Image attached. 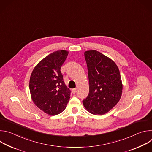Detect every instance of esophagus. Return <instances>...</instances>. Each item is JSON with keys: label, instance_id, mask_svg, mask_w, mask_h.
<instances>
[{"label": "esophagus", "instance_id": "34e87169", "mask_svg": "<svg viewBox=\"0 0 152 152\" xmlns=\"http://www.w3.org/2000/svg\"><path fill=\"white\" fill-rule=\"evenodd\" d=\"M76 91H77L76 88H74V89H72V93H73V94H75L76 92Z\"/></svg>", "mask_w": 152, "mask_h": 152}]
</instances>
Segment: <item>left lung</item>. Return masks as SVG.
<instances>
[{"label":"left lung","instance_id":"obj_1","mask_svg":"<svg viewBox=\"0 0 152 152\" xmlns=\"http://www.w3.org/2000/svg\"><path fill=\"white\" fill-rule=\"evenodd\" d=\"M84 55L90 91L83 104L90 113L103 115L112 110L121 97L120 71L114 61L97 50L86 51Z\"/></svg>","mask_w":152,"mask_h":152}]
</instances>
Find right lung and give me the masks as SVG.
<instances>
[{
  "label": "right lung",
  "instance_id": "1",
  "mask_svg": "<svg viewBox=\"0 0 152 152\" xmlns=\"http://www.w3.org/2000/svg\"><path fill=\"white\" fill-rule=\"evenodd\" d=\"M69 54L55 51L42 59L34 69L29 80L31 98L43 112L55 115L61 113L70 98V90L65 85L61 67Z\"/></svg>",
  "mask_w": 152,
  "mask_h": 152
}]
</instances>
